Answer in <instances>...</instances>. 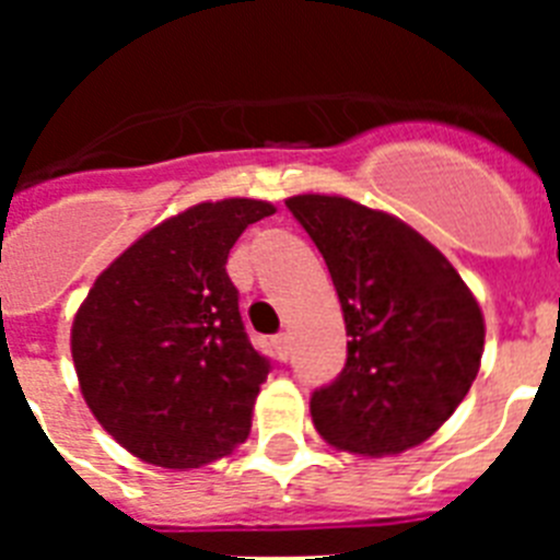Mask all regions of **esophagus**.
Here are the masks:
<instances>
[{
	"instance_id": "34e87169",
	"label": "esophagus",
	"mask_w": 560,
	"mask_h": 560,
	"mask_svg": "<svg viewBox=\"0 0 560 560\" xmlns=\"http://www.w3.org/2000/svg\"><path fill=\"white\" fill-rule=\"evenodd\" d=\"M271 341H275L277 355H280V359H289V353H291V339H289V334H277Z\"/></svg>"
}]
</instances>
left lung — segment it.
Returning <instances> with one entry per match:
<instances>
[{"instance_id": "left-lung-1", "label": "left lung", "mask_w": 560, "mask_h": 560, "mask_svg": "<svg viewBox=\"0 0 560 560\" xmlns=\"http://www.w3.org/2000/svg\"><path fill=\"white\" fill-rule=\"evenodd\" d=\"M316 244L339 294L348 359L311 395L330 446L364 457L432 438L477 378L482 311L427 237L341 196L285 201Z\"/></svg>"}]
</instances>
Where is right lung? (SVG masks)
<instances>
[{
    "label": "right lung",
    "mask_w": 560,
    "mask_h": 560,
    "mask_svg": "<svg viewBox=\"0 0 560 560\" xmlns=\"http://www.w3.org/2000/svg\"><path fill=\"white\" fill-rule=\"evenodd\" d=\"M271 212L255 199L190 207L128 246L89 291L72 361L92 415L133 457L199 468L249 434L271 359L246 336L226 257Z\"/></svg>",
    "instance_id": "add662e5"
}]
</instances>
